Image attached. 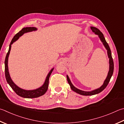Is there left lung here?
<instances>
[{
    "instance_id": "1",
    "label": "left lung",
    "mask_w": 124,
    "mask_h": 124,
    "mask_svg": "<svg viewBox=\"0 0 124 124\" xmlns=\"http://www.w3.org/2000/svg\"><path fill=\"white\" fill-rule=\"evenodd\" d=\"M91 29L92 30V31H93V32H94L95 34L98 35L99 37L100 38V39L101 40V41L102 42L103 46H104L105 48L106 49V50H107V55H108V58H109V71H108V75H107V78H106V80H105L104 82H103V85H101L100 88H99L96 89L95 90H93V91H90V92L83 91H81V90L78 89L77 88H76L75 87H74V85L71 84V82L70 81V79H69L68 76L67 75V81H68V84H69L70 86L71 89L73 90V91L76 92V93L80 94V95H85V96L95 95V94H98V93H100L101 92H102L103 90L107 87V85L108 84L110 79H111L112 76V75H113V70H114V63H113V58H112V57L111 49H110L108 44L107 42L106 41L105 37H104V36H103V35L102 34V33L98 29L95 28V27L91 26Z\"/></svg>"
}]
</instances>
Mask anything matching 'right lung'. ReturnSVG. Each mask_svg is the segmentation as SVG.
<instances>
[{"label": "right lung", "mask_w": 124, "mask_h": 124, "mask_svg": "<svg viewBox=\"0 0 124 124\" xmlns=\"http://www.w3.org/2000/svg\"><path fill=\"white\" fill-rule=\"evenodd\" d=\"M37 30V28H35V27H26V28H24L22 29L19 32H18L17 34L13 37L12 40H11L10 46H9L8 51L7 53V54H6V57H5V78H6V81H7V82L18 95H19L20 96H21V97H23L24 98H35L39 97V96L44 95V94L46 93L47 90H48L49 78H50L51 74L54 70V68H53V69H51V70L50 71H49L48 75L46 76V79L45 80L44 84L41 87L39 88L36 89L34 90H25V89L21 88L18 87L17 85L12 81V80L10 77V74H9V71H8V58L9 54H10V53L11 45H12L15 41H16V40L18 39L20 37L22 36L23 34H24L25 33L31 32V31H36Z\"/></svg>", "instance_id": "right-lung-1"}]
</instances>
